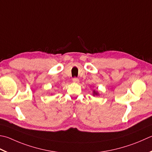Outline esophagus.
Here are the masks:
<instances>
[{
  "label": "esophagus",
  "instance_id": "obj_1",
  "mask_svg": "<svg viewBox=\"0 0 152 152\" xmlns=\"http://www.w3.org/2000/svg\"><path fill=\"white\" fill-rule=\"evenodd\" d=\"M72 81H73V82L77 83V84H78V83H79V79L77 78H72Z\"/></svg>",
  "mask_w": 152,
  "mask_h": 152
}]
</instances>
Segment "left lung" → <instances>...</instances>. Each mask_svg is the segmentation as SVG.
I'll use <instances>...</instances> for the list:
<instances>
[{
  "mask_svg": "<svg viewBox=\"0 0 152 152\" xmlns=\"http://www.w3.org/2000/svg\"><path fill=\"white\" fill-rule=\"evenodd\" d=\"M98 95H99V94H98L97 91H95V90L93 91V96H98Z\"/></svg>",
  "mask_w": 152,
  "mask_h": 152,
  "instance_id": "left-lung-1",
  "label": "left lung"
}]
</instances>
